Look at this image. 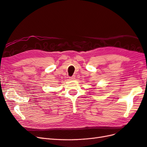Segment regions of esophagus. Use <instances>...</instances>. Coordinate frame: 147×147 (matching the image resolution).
<instances>
[{
	"label": "esophagus",
	"mask_w": 147,
	"mask_h": 147,
	"mask_svg": "<svg viewBox=\"0 0 147 147\" xmlns=\"http://www.w3.org/2000/svg\"><path fill=\"white\" fill-rule=\"evenodd\" d=\"M69 78H70V80H75V76H72V77H70Z\"/></svg>",
	"instance_id": "esophagus-1"
}]
</instances>
